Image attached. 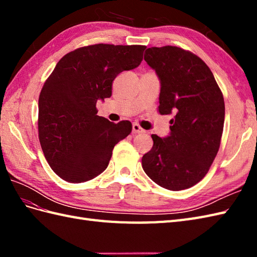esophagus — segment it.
<instances>
[{"label": "esophagus", "instance_id": "esophagus-1", "mask_svg": "<svg viewBox=\"0 0 257 257\" xmlns=\"http://www.w3.org/2000/svg\"><path fill=\"white\" fill-rule=\"evenodd\" d=\"M133 133L134 134H144L146 133L145 130L140 127V125L138 123H134L133 124Z\"/></svg>", "mask_w": 257, "mask_h": 257}]
</instances>
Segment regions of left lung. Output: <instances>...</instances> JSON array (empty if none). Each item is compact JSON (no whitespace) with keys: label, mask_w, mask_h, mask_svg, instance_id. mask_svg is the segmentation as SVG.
Wrapping results in <instances>:
<instances>
[{"label":"left lung","mask_w":257,"mask_h":257,"mask_svg":"<svg viewBox=\"0 0 257 257\" xmlns=\"http://www.w3.org/2000/svg\"><path fill=\"white\" fill-rule=\"evenodd\" d=\"M145 61L160 80L159 112L173 119L169 136H151L154 146L143 157V168L162 188L189 189L205 177L219 151L224 98L211 69L189 51L151 47Z\"/></svg>","instance_id":"8db88e82"}]
</instances>
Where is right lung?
I'll list each match as a JSON object with an SVG mask.
<instances>
[{"label": "right lung", "mask_w": 257, "mask_h": 257, "mask_svg": "<svg viewBox=\"0 0 257 257\" xmlns=\"http://www.w3.org/2000/svg\"><path fill=\"white\" fill-rule=\"evenodd\" d=\"M146 46L96 44L66 54L54 68L38 98V138L58 177L70 183L88 181L105 171L112 149L132 133L97 116V100L111 96L117 76L138 67Z\"/></svg>", "instance_id": "add662e5"}]
</instances>
